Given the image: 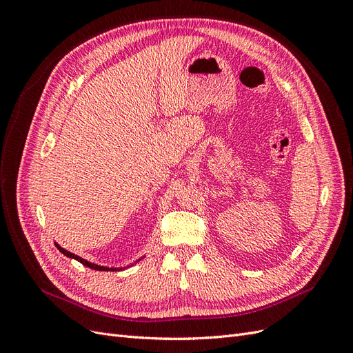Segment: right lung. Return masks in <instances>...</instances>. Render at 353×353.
Returning a JSON list of instances; mask_svg holds the SVG:
<instances>
[{
	"instance_id": "obj_1",
	"label": "right lung",
	"mask_w": 353,
	"mask_h": 353,
	"mask_svg": "<svg viewBox=\"0 0 353 353\" xmlns=\"http://www.w3.org/2000/svg\"><path fill=\"white\" fill-rule=\"evenodd\" d=\"M56 248L65 254V256H68V258H70V259H74V261H78V262H81L82 265H85V266H88V268H91V270H95V271H122L123 268H108V266H101V265H95V263H91V262H88V261H85V259H82L81 256H78V254H73V253H70V252H68L66 249H63L61 245H59L57 243H56ZM140 261V259H138Z\"/></svg>"
}]
</instances>
